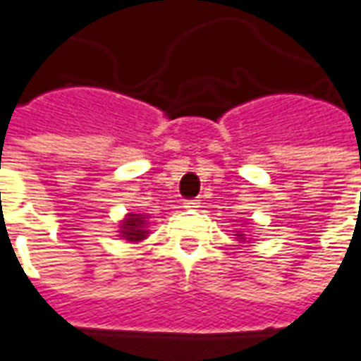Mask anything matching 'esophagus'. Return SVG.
<instances>
[{"instance_id": "obj_1", "label": "esophagus", "mask_w": 361, "mask_h": 361, "mask_svg": "<svg viewBox=\"0 0 361 361\" xmlns=\"http://www.w3.org/2000/svg\"><path fill=\"white\" fill-rule=\"evenodd\" d=\"M183 207H185V209H199V207H201V201H199V199H185V201H183Z\"/></svg>"}]
</instances>
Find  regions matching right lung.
<instances>
[{
  "label": "right lung",
  "instance_id": "obj_1",
  "mask_svg": "<svg viewBox=\"0 0 361 361\" xmlns=\"http://www.w3.org/2000/svg\"><path fill=\"white\" fill-rule=\"evenodd\" d=\"M145 226H147L145 216H141V214H129L127 220H123V232L121 234L129 242H139V240H142L147 235Z\"/></svg>",
  "mask_w": 361,
  "mask_h": 361
}]
</instances>
